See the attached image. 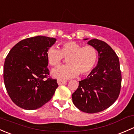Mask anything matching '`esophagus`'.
I'll use <instances>...</instances> for the list:
<instances>
[{
	"label": "esophagus",
	"instance_id": "34e87169",
	"mask_svg": "<svg viewBox=\"0 0 134 134\" xmlns=\"http://www.w3.org/2000/svg\"><path fill=\"white\" fill-rule=\"evenodd\" d=\"M57 82H58V84L59 85H63V84L66 83L67 81H66V80H60V79H58V80H57Z\"/></svg>",
	"mask_w": 134,
	"mask_h": 134
}]
</instances>
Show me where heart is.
Returning <instances> with one entry per match:
<instances>
[{
  "instance_id": "b5f03b06",
  "label": "heart",
  "mask_w": 134,
  "mask_h": 134,
  "mask_svg": "<svg viewBox=\"0 0 134 134\" xmlns=\"http://www.w3.org/2000/svg\"><path fill=\"white\" fill-rule=\"evenodd\" d=\"M46 57L49 65L59 66L63 59L67 58L69 65L59 67L52 71V75L60 79H67L88 74L97 62L98 53L92 46L82 47L74 41L66 42L60 46V49L51 47L47 49Z\"/></svg>"
}]
</instances>
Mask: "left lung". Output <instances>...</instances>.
Here are the masks:
<instances>
[{
  "label": "left lung",
  "mask_w": 134,
  "mask_h": 134,
  "mask_svg": "<svg viewBox=\"0 0 134 134\" xmlns=\"http://www.w3.org/2000/svg\"><path fill=\"white\" fill-rule=\"evenodd\" d=\"M88 44L98 51V65L87 78L79 81L72 98L79 110L93 114L107 109L117 100L122 77L119 58L109 45L98 39L89 40Z\"/></svg>",
  "instance_id": "obj_1"
}]
</instances>
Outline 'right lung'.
<instances>
[{"label": "right lung", "mask_w": 134, "mask_h": 134, "mask_svg": "<svg viewBox=\"0 0 134 134\" xmlns=\"http://www.w3.org/2000/svg\"><path fill=\"white\" fill-rule=\"evenodd\" d=\"M54 38L36 36L16 43L5 58L4 81L13 102L26 110L40 108L51 100L58 87L48 78L46 53Z\"/></svg>", "instance_id": "right-lung-1"}]
</instances>
